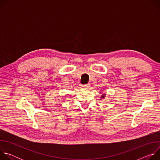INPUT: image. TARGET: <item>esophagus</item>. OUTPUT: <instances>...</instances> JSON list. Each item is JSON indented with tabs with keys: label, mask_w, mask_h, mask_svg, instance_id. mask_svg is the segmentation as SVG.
I'll list each match as a JSON object with an SVG mask.
<instances>
[{
	"label": "esophagus",
	"mask_w": 160,
	"mask_h": 160,
	"mask_svg": "<svg viewBox=\"0 0 160 160\" xmlns=\"http://www.w3.org/2000/svg\"><path fill=\"white\" fill-rule=\"evenodd\" d=\"M82 87H83V88H89V87H90V84H89V83H87V84L82 85Z\"/></svg>",
	"instance_id": "esophagus-1"
}]
</instances>
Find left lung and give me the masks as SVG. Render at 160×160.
Wrapping results in <instances>:
<instances>
[{
  "instance_id": "8db88e82",
  "label": "left lung",
  "mask_w": 160,
  "mask_h": 160,
  "mask_svg": "<svg viewBox=\"0 0 160 160\" xmlns=\"http://www.w3.org/2000/svg\"><path fill=\"white\" fill-rule=\"evenodd\" d=\"M105 96H106V94H102V96H101V98H102V99H104V98H105Z\"/></svg>"
}]
</instances>
